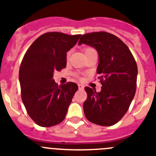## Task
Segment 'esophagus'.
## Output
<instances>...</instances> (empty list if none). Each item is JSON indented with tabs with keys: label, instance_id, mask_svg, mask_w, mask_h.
<instances>
[{
	"label": "esophagus",
	"instance_id": "obj_1",
	"mask_svg": "<svg viewBox=\"0 0 156 156\" xmlns=\"http://www.w3.org/2000/svg\"><path fill=\"white\" fill-rule=\"evenodd\" d=\"M78 89H84V86H82V85H81V84H78Z\"/></svg>",
	"mask_w": 156,
	"mask_h": 156
}]
</instances>
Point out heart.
Segmentation results:
<instances>
[{"instance_id":"1","label":"heart","mask_w":156,"mask_h":156,"mask_svg":"<svg viewBox=\"0 0 156 156\" xmlns=\"http://www.w3.org/2000/svg\"><path fill=\"white\" fill-rule=\"evenodd\" d=\"M89 49H92V48H89V47H88V48H85V52H86V51H87V50H89Z\"/></svg>"}]
</instances>
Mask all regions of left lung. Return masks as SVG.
I'll list each match as a JSON object with an SVG mask.
<instances>
[{
	"label": "left lung",
	"instance_id": "8db88e82",
	"mask_svg": "<svg viewBox=\"0 0 156 156\" xmlns=\"http://www.w3.org/2000/svg\"><path fill=\"white\" fill-rule=\"evenodd\" d=\"M94 47L99 54L97 72L102 87H85L87 99L84 113L89 122L103 126L115 125L125 115L136 93L137 66L130 50L121 39L100 31L82 35L78 44Z\"/></svg>",
	"mask_w": 156,
	"mask_h": 156
}]
</instances>
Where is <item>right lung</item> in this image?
Segmentation results:
<instances>
[{
  "mask_svg": "<svg viewBox=\"0 0 156 156\" xmlns=\"http://www.w3.org/2000/svg\"><path fill=\"white\" fill-rule=\"evenodd\" d=\"M81 34L48 32L41 35L26 52L19 78L26 110L36 124L50 127L63 121L78 86L74 82L58 86L53 73L67 65V52Z\"/></svg>",
  "mask_w": 156,
  "mask_h": 156,
  "instance_id": "1",
  "label": "right lung"
}]
</instances>
